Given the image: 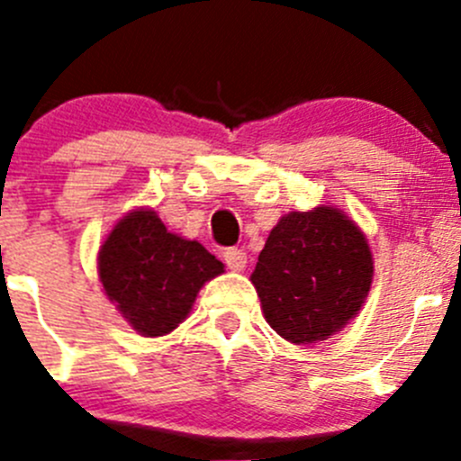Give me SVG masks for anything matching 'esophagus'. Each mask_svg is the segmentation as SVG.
Wrapping results in <instances>:
<instances>
[{
  "mask_svg": "<svg viewBox=\"0 0 461 461\" xmlns=\"http://www.w3.org/2000/svg\"><path fill=\"white\" fill-rule=\"evenodd\" d=\"M223 260H226L228 270L233 272H242L247 267V254L242 249H238V247H230V249L223 251Z\"/></svg>",
  "mask_w": 461,
  "mask_h": 461,
  "instance_id": "obj_1",
  "label": "esophagus"
}]
</instances>
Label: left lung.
I'll use <instances>...</instances> for the list:
<instances>
[{
  "instance_id": "1",
  "label": "left lung",
  "mask_w": 461,
  "mask_h": 461,
  "mask_svg": "<svg viewBox=\"0 0 461 461\" xmlns=\"http://www.w3.org/2000/svg\"><path fill=\"white\" fill-rule=\"evenodd\" d=\"M374 258L353 219L332 205L288 212L270 230L251 284L276 335L291 344L330 339L360 312Z\"/></svg>"
}]
</instances>
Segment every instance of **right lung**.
Segmentation results:
<instances>
[{"mask_svg":"<svg viewBox=\"0 0 461 461\" xmlns=\"http://www.w3.org/2000/svg\"><path fill=\"white\" fill-rule=\"evenodd\" d=\"M108 300L142 337H164L189 316L195 295L223 263L195 240L168 233L149 207L129 212L99 249Z\"/></svg>","mask_w":461,"mask_h":461,"instance_id":"add662e5","label":"right lung"}]
</instances>
